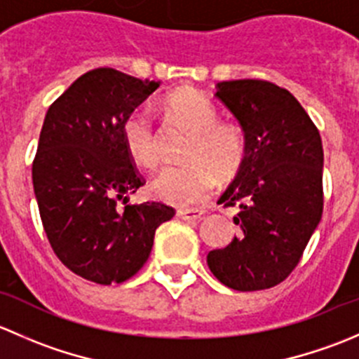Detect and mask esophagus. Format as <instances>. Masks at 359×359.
<instances>
[{
    "label": "esophagus",
    "mask_w": 359,
    "mask_h": 359,
    "mask_svg": "<svg viewBox=\"0 0 359 359\" xmlns=\"http://www.w3.org/2000/svg\"><path fill=\"white\" fill-rule=\"evenodd\" d=\"M177 215L180 217L182 220H189V222H194V220H200L203 215H205V212L200 208H182L177 212Z\"/></svg>",
    "instance_id": "obj_1"
}]
</instances>
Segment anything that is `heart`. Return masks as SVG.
Wrapping results in <instances>:
<instances>
[{
	"label": "heart",
	"mask_w": 359,
	"mask_h": 359,
	"mask_svg": "<svg viewBox=\"0 0 359 359\" xmlns=\"http://www.w3.org/2000/svg\"><path fill=\"white\" fill-rule=\"evenodd\" d=\"M163 109L177 125L189 130L184 146V165L165 166L151 180V194L173 206L201 203L212 193L217 175L227 179L240 170L245 159V139L236 125L217 119V109L208 97L184 88L163 100ZM121 137L130 159L142 168L158 165V135L144 109L125 118Z\"/></svg>",
	"instance_id": "b5f03b06"
}]
</instances>
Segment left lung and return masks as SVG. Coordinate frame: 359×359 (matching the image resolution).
<instances>
[{"label":"left lung","mask_w":359,"mask_h":359,"mask_svg":"<svg viewBox=\"0 0 359 359\" xmlns=\"http://www.w3.org/2000/svg\"><path fill=\"white\" fill-rule=\"evenodd\" d=\"M217 97L245 133V159L219 205L236 206L240 236L206 255L240 292L271 288L295 269L323 213V146L288 90L262 79L217 83Z\"/></svg>","instance_id":"8db88e82"}]
</instances>
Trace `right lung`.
I'll list each match as a JSON object with an SVG mask.
<instances>
[{"label":"right lung","instance_id":"obj_1","mask_svg":"<svg viewBox=\"0 0 359 359\" xmlns=\"http://www.w3.org/2000/svg\"><path fill=\"white\" fill-rule=\"evenodd\" d=\"M159 85L93 69L48 107L43 121L32 163L43 227L64 266L99 285L132 278L149 259L159 224L175 215L156 201L126 205L144 180L126 153L121 126Z\"/></svg>","mask_w":359,"mask_h":359}]
</instances>
